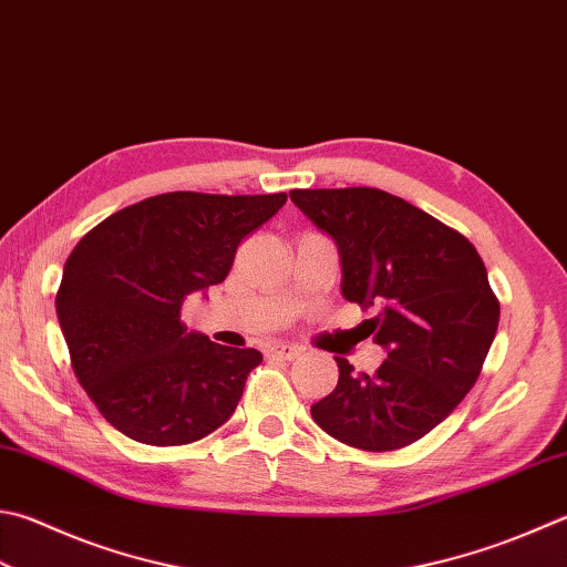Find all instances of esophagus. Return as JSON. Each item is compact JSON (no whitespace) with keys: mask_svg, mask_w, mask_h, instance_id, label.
I'll return each instance as SVG.
<instances>
[{"mask_svg":"<svg viewBox=\"0 0 567 567\" xmlns=\"http://www.w3.org/2000/svg\"><path fill=\"white\" fill-rule=\"evenodd\" d=\"M271 352L276 358H281V360H296V358H301V352H303V348H298V346H274L271 348Z\"/></svg>","mask_w":567,"mask_h":567,"instance_id":"34e87169","label":"esophagus"}]
</instances>
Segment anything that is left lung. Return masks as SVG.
Here are the masks:
<instances>
[{
  "instance_id": "8db88e82",
  "label": "left lung",
  "mask_w": 567,
  "mask_h": 567,
  "mask_svg": "<svg viewBox=\"0 0 567 567\" xmlns=\"http://www.w3.org/2000/svg\"><path fill=\"white\" fill-rule=\"evenodd\" d=\"M291 199L338 244L343 296L375 308L360 328L388 350L372 375L336 358L338 384L313 404V420L355 450H402L482 375L501 313L486 266L464 234L390 192L291 189Z\"/></svg>"
}]
</instances>
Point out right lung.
<instances>
[{"instance_id": "right-lung-1", "label": "right lung", "mask_w": 567, "mask_h": 567, "mask_svg": "<svg viewBox=\"0 0 567 567\" xmlns=\"http://www.w3.org/2000/svg\"><path fill=\"white\" fill-rule=\"evenodd\" d=\"M286 199L167 192L115 212L76 244L56 316L81 388L117 432L179 446L237 410L261 352L189 333L179 311L189 293L227 279L241 239Z\"/></svg>"}]
</instances>
